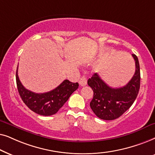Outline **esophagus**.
Wrapping results in <instances>:
<instances>
[{"mask_svg":"<svg viewBox=\"0 0 155 155\" xmlns=\"http://www.w3.org/2000/svg\"><path fill=\"white\" fill-rule=\"evenodd\" d=\"M79 84L81 86H84L86 85V84H87V79H86L85 76H82L81 78V79L79 81Z\"/></svg>","mask_w":155,"mask_h":155,"instance_id":"34e87169","label":"esophagus"}]
</instances>
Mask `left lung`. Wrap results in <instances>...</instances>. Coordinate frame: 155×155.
I'll list each match as a JSON object with an SVG mask.
<instances>
[{
  "instance_id": "1",
  "label": "left lung",
  "mask_w": 155,
  "mask_h": 155,
  "mask_svg": "<svg viewBox=\"0 0 155 155\" xmlns=\"http://www.w3.org/2000/svg\"><path fill=\"white\" fill-rule=\"evenodd\" d=\"M132 56L135 61V72L130 81L123 87H110L97 73L88 80V85L94 91L91 108L99 118L106 120L117 118L130 108L137 98L140 86V64L135 54Z\"/></svg>"
}]
</instances>
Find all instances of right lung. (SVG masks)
Instances as JSON below:
<instances>
[{
  "mask_svg": "<svg viewBox=\"0 0 155 155\" xmlns=\"http://www.w3.org/2000/svg\"><path fill=\"white\" fill-rule=\"evenodd\" d=\"M16 83L18 92L25 104L39 115L49 116L55 114L67 101L72 93L79 88V84L64 80L60 85L50 91L36 94L24 87L16 71Z\"/></svg>",
  "mask_w": 155,
  "mask_h": 155,
  "instance_id": "obj_1",
  "label": "right lung"
}]
</instances>
